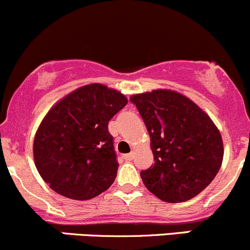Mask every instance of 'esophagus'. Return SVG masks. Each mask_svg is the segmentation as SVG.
<instances>
[{
  "mask_svg": "<svg viewBox=\"0 0 250 250\" xmlns=\"http://www.w3.org/2000/svg\"><path fill=\"white\" fill-rule=\"evenodd\" d=\"M123 158H125V161H132L133 158H134V155H133V153H127V155H123Z\"/></svg>",
  "mask_w": 250,
  "mask_h": 250,
  "instance_id": "34e87169",
  "label": "esophagus"
}]
</instances>
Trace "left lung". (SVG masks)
Instances as JSON below:
<instances>
[{
    "instance_id": "8db88e82",
    "label": "left lung",
    "mask_w": 250,
    "mask_h": 250,
    "mask_svg": "<svg viewBox=\"0 0 250 250\" xmlns=\"http://www.w3.org/2000/svg\"><path fill=\"white\" fill-rule=\"evenodd\" d=\"M129 100L145 122L155 160L140 173L146 188L169 203L185 202L202 192L224 157L223 139L210 117L174 90L156 89Z\"/></svg>"
}]
</instances>
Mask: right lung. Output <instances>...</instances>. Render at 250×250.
Listing matches in <instances>:
<instances>
[{"label": "right lung", "mask_w": 250, "mask_h": 250, "mask_svg": "<svg viewBox=\"0 0 250 250\" xmlns=\"http://www.w3.org/2000/svg\"><path fill=\"white\" fill-rule=\"evenodd\" d=\"M127 103L122 93L92 83L48 111L35 135L34 158L53 191L85 201L112 185L118 163L107 125Z\"/></svg>", "instance_id": "obj_1"}]
</instances>
